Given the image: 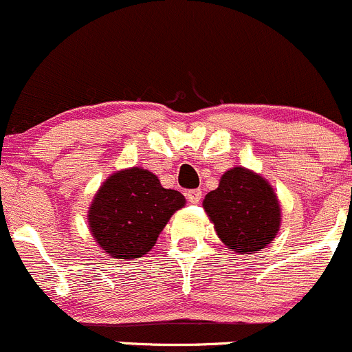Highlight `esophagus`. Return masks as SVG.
Returning a JSON list of instances; mask_svg holds the SVG:
<instances>
[{"instance_id":"1","label":"esophagus","mask_w":352,"mask_h":352,"mask_svg":"<svg viewBox=\"0 0 352 352\" xmlns=\"http://www.w3.org/2000/svg\"><path fill=\"white\" fill-rule=\"evenodd\" d=\"M186 198L190 204H198L201 200V190H190L186 193Z\"/></svg>"}]
</instances>
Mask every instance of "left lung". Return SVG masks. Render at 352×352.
Returning a JSON list of instances; mask_svg holds the SVG:
<instances>
[{
  "mask_svg": "<svg viewBox=\"0 0 352 352\" xmlns=\"http://www.w3.org/2000/svg\"><path fill=\"white\" fill-rule=\"evenodd\" d=\"M204 208L221 241L239 255L262 252L279 232L276 191L265 177L246 168L226 171L219 186L205 195Z\"/></svg>",
  "mask_w": 352,
  "mask_h": 352,
  "instance_id": "obj_1",
  "label": "left lung"
}]
</instances>
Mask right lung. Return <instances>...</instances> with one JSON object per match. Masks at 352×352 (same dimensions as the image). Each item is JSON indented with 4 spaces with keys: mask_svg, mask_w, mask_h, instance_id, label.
<instances>
[{
    "mask_svg": "<svg viewBox=\"0 0 352 352\" xmlns=\"http://www.w3.org/2000/svg\"><path fill=\"white\" fill-rule=\"evenodd\" d=\"M186 200L166 190L154 173L131 168L111 175L89 208V228L97 245L118 260L140 258Z\"/></svg>",
    "mask_w": 352,
    "mask_h": 352,
    "instance_id": "obj_1",
    "label": "right lung"
}]
</instances>
